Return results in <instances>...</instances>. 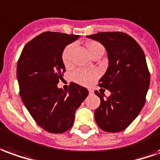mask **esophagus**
I'll use <instances>...</instances> for the list:
<instances>
[{
	"mask_svg": "<svg viewBox=\"0 0 160 160\" xmlns=\"http://www.w3.org/2000/svg\"><path fill=\"white\" fill-rule=\"evenodd\" d=\"M89 93H90V94H93V90H91V89H89Z\"/></svg>",
	"mask_w": 160,
	"mask_h": 160,
	"instance_id": "obj_1",
	"label": "esophagus"
}]
</instances>
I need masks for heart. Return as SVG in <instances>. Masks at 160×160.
Returning <instances> with one entry per match:
<instances>
[{"mask_svg":"<svg viewBox=\"0 0 160 160\" xmlns=\"http://www.w3.org/2000/svg\"><path fill=\"white\" fill-rule=\"evenodd\" d=\"M87 48L89 49L90 53L92 55L98 48H103V46L97 42H90L87 43ZM75 48H76V44L71 43V44L68 45L62 52V62H63V63L66 67H69V66L72 65ZM98 73L96 70L78 69L72 75V79L74 80V82H78L79 84L89 86L94 82V81L98 78Z\"/></svg>","mask_w":160,"mask_h":160,"instance_id":"1","label":"heart"}]
</instances>
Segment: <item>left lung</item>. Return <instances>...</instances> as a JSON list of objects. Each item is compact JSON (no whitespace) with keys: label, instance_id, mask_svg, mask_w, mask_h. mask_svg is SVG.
I'll return each instance as SVG.
<instances>
[{"label":"left lung","instance_id":"1","mask_svg":"<svg viewBox=\"0 0 160 160\" xmlns=\"http://www.w3.org/2000/svg\"><path fill=\"white\" fill-rule=\"evenodd\" d=\"M87 37L99 42L107 51L109 66L99 80V86L111 91H95L100 105L95 119L108 132H119L133 122L141 112L150 85V73L145 53L132 37L123 32H101Z\"/></svg>","mask_w":160,"mask_h":160}]
</instances>
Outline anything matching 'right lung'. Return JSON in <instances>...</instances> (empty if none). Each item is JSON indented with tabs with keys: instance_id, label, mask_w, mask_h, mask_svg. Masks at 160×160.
I'll list each match as a JSON object with an SVG mask.
<instances>
[{
	"instance_id": "right-lung-1",
	"label": "right lung",
	"mask_w": 160,
	"mask_h": 160,
	"mask_svg": "<svg viewBox=\"0 0 160 160\" xmlns=\"http://www.w3.org/2000/svg\"><path fill=\"white\" fill-rule=\"evenodd\" d=\"M79 38L77 35L44 32L24 46L17 62L20 96L32 118L51 133H62L71 128L75 112L89 91L70 82L64 91L57 87L65 66L62 52Z\"/></svg>"
}]
</instances>
